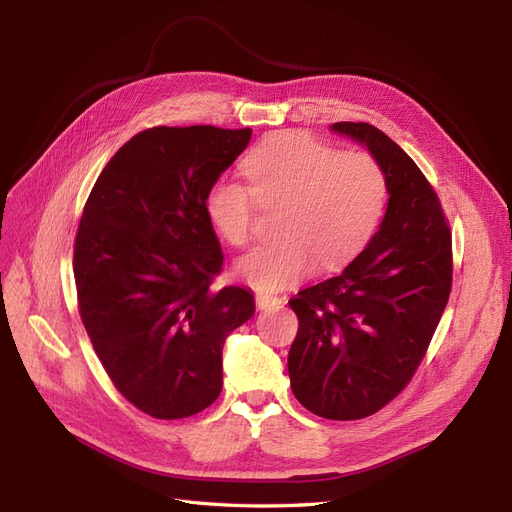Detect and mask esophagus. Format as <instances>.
<instances>
[{
    "label": "esophagus",
    "instance_id": "esophagus-1",
    "mask_svg": "<svg viewBox=\"0 0 512 512\" xmlns=\"http://www.w3.org/2000/svg\"><path fill=\"white\" fill-rule=\"evenodd\" d=\"M284 305V301L280 297H271V294H256V307L258 309H280Z\"/></svg>",
    "mask_w": 512,
    "mask_h": 512
}]
</instances>
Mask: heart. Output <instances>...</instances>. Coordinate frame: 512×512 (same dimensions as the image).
Wrapping results in <instances>:
<instances>
[{
  "label": "heart",
  "mask_w": 512,
  "mask_h": 512,
  "mask_svg": "<svg viewBox=\"0 0 512 512\" xmlns=\"http://www.w3.org/2000/svg\"><path fill=\"white\" fill-rule=\"evenodd\" d=\"M250 188L220 179L207 198L213 226L232 245L252 241L258 205L277 209L273 243L237 262V275L262 292L301 282L316 265L333 271L359 254L374 235L386 205V177L365 151L337 153L309 134H282L256 147L243 162Z\"/></svg>",
  "instance_id": "1"
}]
</instances>
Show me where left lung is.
<instances>
[{"instance_id": "8db88e82", "label": "left lung", "mask_w": 512, "mask_h": 512, "mask_svg": "<svg viewBox=\"0 0 512 512\" xmlns=\"http://www.w3.org/2000/svg\"><path fill=\"white\" fill-rule=\"evenodd\" d=\"M331 130L378 160L389 205L342 273L288 301L299 318L288 374L303 408L356 421L395 399L421 365L451 294L453 245L436 190L404 149L371 123Z\"/></svg>"}]
</instances>
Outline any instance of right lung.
<instances>
[{"instance_id":"add662e5","label":"right lung","mask_w":512,"mask_h":512,"mask_svg":"<svg viewBox=\"0 0 512 512\" xmlns=\"http://www.w3.org/2000/svg\"><path fill=\"white\" fill-rule=\"evenodd\" d=\"M252 130L149 128L100 173L74 241L79 314L134 408L175 421L222 391V348L254 316L250 290L211 288L224 254L209 192Z\"/></svg>"}]
</instances>
